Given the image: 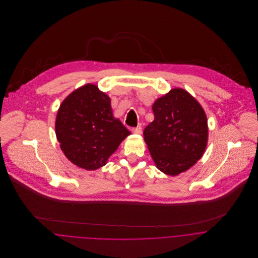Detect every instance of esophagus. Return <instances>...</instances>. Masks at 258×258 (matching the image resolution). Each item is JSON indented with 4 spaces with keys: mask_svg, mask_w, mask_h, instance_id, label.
I'll list each match as a JSON object with an SVG mask.
<instances>
[{
    "mask_svg": "<svg viewBox=\"0 0 258 258\" xmlns=\"http://www.w3.org/2000/svg\"><path fill=\"white\" fill-rule=\"evenodd\" d=\"M132 132H133L134 134L140 135V134L142 133V128H141L140 126H138V127H136V128H133V129H132Z\"/></svg>",
    "mask_w": 258,
    "mask_h": 258,
    "instance_id": "1",
    "label": "esophagus"
}]
</instances>
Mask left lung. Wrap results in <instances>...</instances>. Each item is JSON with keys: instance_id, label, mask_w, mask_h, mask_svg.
<instances>
[{"instance_id": "1", "label": "left lung", "mask_w": 258, "mask_h": 258, "mask_svg": "<svg viewBox=\"0 0 258 258\" xmlns=\"http://www.w3.org/2000/svg\"><path fill=\"white\" fill-rule=\"evenodd\" d=\"M154 121L144 140L163 173L177 176L200 160L208 142V119L200 103L184 89L175 88L152 106Z\"/></svg>"}]
</instances>
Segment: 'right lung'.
<instances>
[{
    "mask_svg": "<svg viewBox=\"0 0 258 258\" xmlns=\"http://www.w3.org/2000/svg\"><path fill=\"white\" fill-rule=\"evenodd\" d=\"M55 134L71 162L86 170H95L106 164L130 132L113 117L110 98L96 85L86 84L60 104Z\"/></svg>",
    "mask_w": 258,
    "mask_h": 258,
    "instance_id": "1",
    "label": "right lung"
}]
</instances>
